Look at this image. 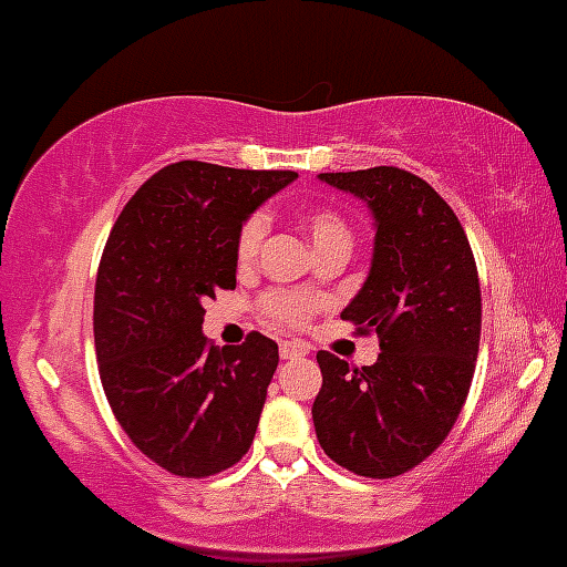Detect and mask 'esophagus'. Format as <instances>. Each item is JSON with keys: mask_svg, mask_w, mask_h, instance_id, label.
I'll return each instance as SVG.
<instances>
[{"mask_svg": "<svg viewBox=\"0 0 567 567\" xmlns=\"http://www.w3.org/2000/svg\"><path fill=\"white\" fill-rule=\"evenodd\" d=\"M279 354H282V360L303 358V354H307V347L296 344V341H282V344H279Z\"/></svg>", "mask_w": 567, "mask_h": 567, "instance_id": "esophagus-1", "label": "esophagus"}]
</instances>
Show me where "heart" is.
<instances>
[{
    "label": "heart",
    "instance_id": "1",
    "mask_svg": "<svg viewBox=\"0 0 567 567\" xmlns=\"http://www.w3.org/2000/svg\"><path fill=\"white\" fill-rule=\"evenodd\" d=\"M303 228H307L309 241L317 252L326 250H347L352 247V228L347 223V217L333 207H312L303 213ZM266 239V217L264 215H250L241 223L239 236H236V264L241 269L255 264L258 258L260 245ZM320 303L315 298L301 296V293H269L260 301V309L277 326L298 328L312 317L315 309Z\"/></svg>",
    "mask_w": 567,
    "mask_h": 567
}]
</instances>
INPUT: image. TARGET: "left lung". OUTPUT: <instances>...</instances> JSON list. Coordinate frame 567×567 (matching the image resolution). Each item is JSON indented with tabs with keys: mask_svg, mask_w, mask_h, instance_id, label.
I'll list each match as a JSON object with an SVG mask.
<instances>
[{
	"mask_svg": "<svg viewBox=\"0 0 567 567\" xmlns=\"http://www.w3.org/2000/svg\"><path fill=\"white\" fill-rule=\"evenodd\" d=\"M320 179L374 215L371 271L341 320L377 333L382 352L363 369L317 352V441L352 474L393 478L444 444L468 398L482 336L476 260L457 215L416 174L374 166Z\"/></svg>",
	"mask_w": 567,
	"mask_h": 567,
	"instance_id": "obj_1",
	"label": "left lung"
}]
</instances>
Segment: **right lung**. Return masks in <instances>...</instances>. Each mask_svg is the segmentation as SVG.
<instances>
[{
	"mask_svg": "<svg viewBox=\"0 0 567 567\" xmlns=\"http://www.w3.org/2000/svg\"><path fill=\"white\" fill-rule=\"evenodd\" d=\"M296 172L177 161L128 198L93 293L99 377L136 450L183 478L231 468L250 450L279 350L252 331L217 350L204 303L236 288V236Z\"/></svg>",
	"mask_w": 567,
	"mask_h": 567,
	"instance_id": "obj_1",
	"label": "right lung"
}]
</instances>
